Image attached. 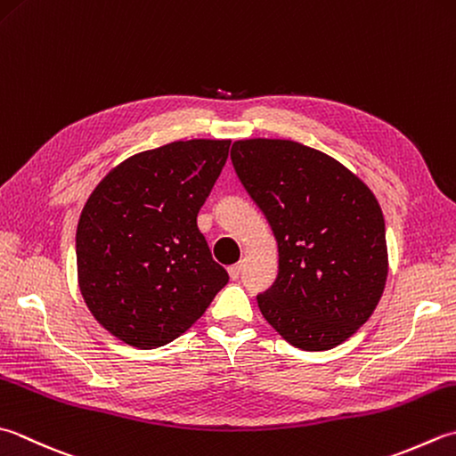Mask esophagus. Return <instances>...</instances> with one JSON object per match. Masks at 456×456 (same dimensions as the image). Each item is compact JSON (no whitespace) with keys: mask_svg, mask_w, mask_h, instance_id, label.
I'll return each instance as SVG.
<instances>
[{"mask_svg":"<svg viewBox=\"0 0 456 456\" xmlns=\"http://www.w3.org/2000/svg\"><path fill=\"white\" fill-rule=\"evenodd\" d=\"M240 271H243V265H240V263L231 265V266H229V276H231V279H233V281H237L239 276H240Z\"/></svg>","mask_w":456,"mask_h":456,"instance_id":"34e87169","label":"esophagus"}]
</instances>
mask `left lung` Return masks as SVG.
Wrapping results in <instances>:
<instances>
[{"label": "left lung", "instance_id": "left-lung-1", "mask_svg": "<svg viewBox=\"0 0 456 456\" xmlns=\"http://www.w3.org/2000/svg\"><path fill=\"white\" fill-rule=\"evenodd\" d=\"M231 159L279 245V276L256 297L265 320L300 350L340 346L368 322L386 289L376 195L338 159L294 140H237Z\"/></svg>", "mask_w": 456, "mask_h": 456}]
</instances>
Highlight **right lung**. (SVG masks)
<instances>
[{
    "label": "right lung",
    "instance_id": "obj_1",
    "mask_svg": "<svg viewBox=\"0 0 456 456\" xmlns=\"http://www.w3.org/2000/svg\"><path fill=\"white\" fill-rule=\"evenodd\" d=\"M231 140H177L114 166L77 225L78 289L94 320L138 350L174 342L229 274L213 261L198 213Z\"/></svg>",
    "mask_w": 456,
    "mask_h": 456
}]
</instances>
